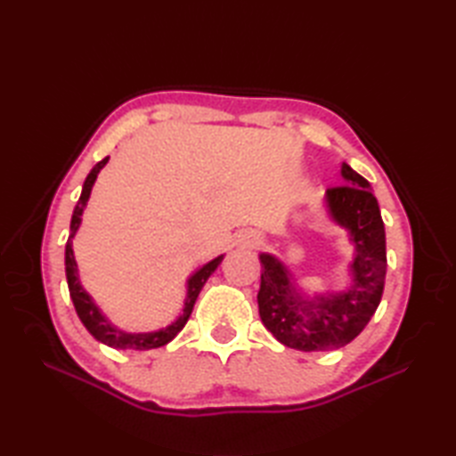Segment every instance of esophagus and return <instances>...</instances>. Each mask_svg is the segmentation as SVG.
<instances>
[{
	"label": "esophagus",
	"mask_w": 456,
	"mask_h": 456,
	"mask_svg": "<svg viewBox=\"0 0 456 456\" xmlns=\"http://www.w3.org/2000/svg\"><path fill=\"white\" fill-rule=\"evenodd\" d=\"M237 243L245 247H255L258 243V235L255 231H243V233L237 235Z\"/></svg>",
	"instance_id": "34e87169"
}]
</instances>
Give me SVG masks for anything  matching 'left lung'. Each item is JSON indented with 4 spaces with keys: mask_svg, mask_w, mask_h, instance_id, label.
I'll list each match as a JSON object with an SVG mask.
<instances>
[{
    "mask_svg": "<svg viewBox=\"0 0 456 456\" xmlns=\"http://www.w3.org/2000/svg\"><path fill=\"white\" fill-rule=\"evenodd\" d=\"M341 176V186L327 190L325 206L354 245L351 286L343 292L305 296L296 288L282 260L268 253L260 255V319L280 343L297 351H333L351 343L382 299L388 265L380 208L370 183L348 164H343Z\"/></svg>",
    "mask_w": 456,
    "mask_h": 456,
    "instance_id": "1",
    "label": "left lung"
}]
</instances>
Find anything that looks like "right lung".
Here are the masks:
<instances>
[{
    "mask_svg": "<svg viewBox=\"0 0 456 456\" xmlns=\"http://www.w3.org/2000/svg\"><path fill=\"white\" fill-rule=\"evenodd\" d=\"M108 160H110V157H105L90 170L88 178H86L84 186H82V196H80L78 203H76L74 213H72L70 235H68L66 253H64L68 289H70V297H72V304L76 307V314H78L80 322L84 323L86 329H88L94 338H98L100 343L113 346V348L149 351V348H159V346H164L167 343H170L172 338L182 331L183 325L188 323L193 304H196L203 284H206L208 278L216 273V268L221 265V260L225 255H219L217 258L209 260L208 265H203L200 270H196V273L188 278V294H186V302H183L182 315L176 319V322H172L168 327H162V329H159V331H151V333H127V331H123V329L115 327L110 319L102 314V309L95 305L92 296L82 288L80 278H78V265H76L74 250H72V239L82 223V213H84L86 203H88V200H90L94 182H95V178H98L100 170L105 167V164H108Z\"/></svg>",
    "mask_w": 456,
    "mask_h": 456,
    "instance_id": "obj_1",
    "label": "right lung"
}]
</instances>
